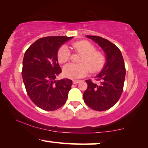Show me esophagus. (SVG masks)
Returning <instances> with one entry per match:
<instances>
[{"label":"esophagus","instance_id":"esophagus-1","mask_svg":"<svg viewBox=\"0 0 148 148\" xmlns=\"http://www.w3.org/2000/svg\"><path fill=\"white\" fill-rule=\"evenodd\" d=\"M80 81H81V80H73V84H78V83H79Z\"/></svg>","mask_w":148,"mask_h":148}]
</instances>
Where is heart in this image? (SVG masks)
<instances>
[{
  "label": "heart",
  "instance_id": "obj_1",
  "mask_svg": "<svg viewBox=\"0 0 148 148\" xmlns=\"http://www.w3.org/2000/svg\"><path fill=\"white\" fill-rule=\"evenodd\" d=\"M73 49L76 52L83 54L80 58V64H69L63 69L64 75L71 79H76L85 76L89 70L96 73L102 70L106 64V57L103 53L96 51L95 47L88 40H80L72 44ZM58 62L65 64L70 59V52L66 45L58 49L57 53Z\"/></svg>",
  "mask_w": 148,
  "mask_h": 148
}]
</instances>
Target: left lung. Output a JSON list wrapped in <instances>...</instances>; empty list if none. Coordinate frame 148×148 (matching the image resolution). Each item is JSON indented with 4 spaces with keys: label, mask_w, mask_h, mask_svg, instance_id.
I'll return each instance as SVG.
<instances>
[{
    "label": "left lung",
    "mask_w": 148,
    "mask_h": 148,
    "mask_svg": "<svg viewBox=\"0 0 148 148\" xmlns=\"http://www.w3.org/2000/svg\"><path fill=\"white\" fill-rule=\"evenodd\" d=\"M97 42L106 56L103 70L95 76L99 84L86 80L87 88L83 94L84 103L96 111H104L114 106L123 91L126 69L121 51L107 39L97 36H86Z\"/></svg>",
    "instance_id": "1"
}]
</instances>
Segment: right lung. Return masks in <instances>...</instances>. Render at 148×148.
<instances>
[{
  "label": "right lung",
  "instance_id": "1",
  "mask_svg": "<svg viewBox=\"0 0 148 148\" xmlns=\"http://www.w3.org/2000/svg\"><path fill=\"white\" fill-rule=\"evenodd\" d=\"M72 38H41L24 54L21 74L26 92L35 105L46 111L59 109L68 99L72 81L68 78L56 80L62 72L57 53L61 45Z\"/></svg>",
  "mask_w": 148,
  "mask_h": 148
}]
</instances>
